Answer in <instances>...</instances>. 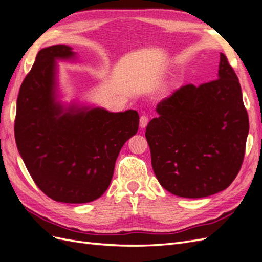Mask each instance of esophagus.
I'll use <instances>...</instances> for the list:
<instances>
[{"instance_id": "obj_1", "label": "esophagus", "mask_w": 262, "mask_h": 262, "mask_svg": "<svg viewBox=\"0 0 262 262\" xmlns=\"http://www.w3.org/2000/svg\"><path fill=\"white\" fill-rule=\"evenodd\" d=\"M147 123H148V118L146 117V116H141V118H140V126L142 129H144L145 126L147 125Z\"/></svg>"}]
</instances>
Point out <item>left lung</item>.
<instances>
[{
	"label": "left lung",
	"instance_id": "obj_1",
	"mask_svg": "<svg viewBox=\"0 0 262 262\" xmlns=\"http://www.w3.org/2000/svg\"><path fill=\"white\" fill-rule=\"evenodd\" d=\"M146 126L153 170L164 189L203 198L232 184L249 132L238 77L221 53L217 80L172 92Z\"/></svg>",
	"mask_w": 262,
	"mask_h": 262
}]
</instances>
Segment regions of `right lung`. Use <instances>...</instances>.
<instances>
[{
    "label": "right lung",
    "instance_id": "add662e5",
    "mask_svg": "<svg viewBox=\"0 0 262 262\" xmlns=\"http://www.w3.org/2000/svg\"><path fill=\"white\" fill-rule=\"evenodd\" d=\"M66 45L41 49L21 83L15 140L31 178L51 199L87 203L110 185L123 144L138 132L136 110L68 106L59 100L58 60H74Z\"/></svg>",
    "mask_w": 262,
    "mask_h": 262
}]
</instances>
